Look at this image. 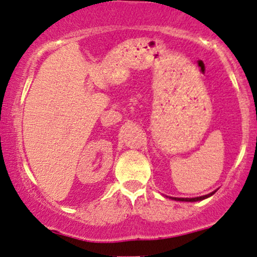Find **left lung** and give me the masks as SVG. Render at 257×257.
Returning a JSON list of instances; mask_svg holds the SVG:
<instances>
[{"label": "left lung", "mask_w": 257, "mask_h": 257, "mask_svg": "<svg viewBox=\"0 0 257 257\" xmlns=\"http://www.w3.org/2000/svg\"><path fill=\"white\" fill-rule=\"evenodd\" d=\"M214 193H215V191H213V193H211V194H207V195L199 196V197H193V199H183V197H171V199H174V200H176V201H187V202H194V201L205 200V199H207V197L212 196Z\"/></svg>", "instance_id": "1"}]
</instances>
